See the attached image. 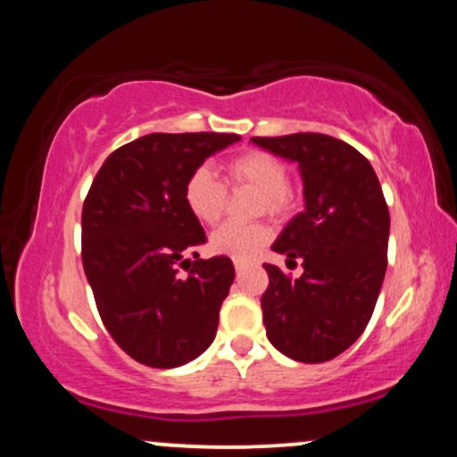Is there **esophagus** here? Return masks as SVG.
Listing matches in <instances>:
<instances>
[{
	"mask_svg": "<svg viewBox=\"0 0 457 457\" xmlns=\"http://www.w3.org/2000/svg\"><path fill=\"white\" fill-rule=\"evenodd\" d=\"M246 266H249V264H246V262H243V260H234V269L238 270V272H243V270L246 269Z\"/></svg>",
	"mask_w": 457,
	"mask_h": 457,
	"instance_id": "obj_1",
	"label": "esophagus"
}]
</instances>
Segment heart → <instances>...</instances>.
Returning <instances> with one entry per match:
<instances>
[{"label":"heart","mask_w":457,"mask_h":457,"mask_svg":"<svg viewBox=\"0 0 457 457\" xmlns=\"http://www.w3.org/2000/svg\"><path fill=\"white\" fill-rule=\"evenodd\" d=\"M225 180L232 188L249 187L260 193L258 212L270 217H287L296 208V188L287 182V165L264 150H246L223 165ZM182 199L193 219L204 225L219 223L228 204V188L208 167H197L188 174ZM272 229L266 223L221 225L211 236L212 253L232 260H251L270 243Z\"/></svg>","instance_id":"1"}]
</instances>
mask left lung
Masks as SVG:
<instances>
[{"instance_id": "obj_1", "label": "left lung", "mask_w": 457, "mask_h": 457, "mask_svg": "<svg viewBox=\"0 0 457 457\" xmlns=\"http://www.w3.org/2000/svg\"><path fill=\"white\" fill-rule=\"evenodd\" d=\"M251 141L298 162L305 193V211L272 245L287 264L301 262L303 275L290 279L264 264L266 337L290 359L324 363L348 350L374 313L386 272L389 208L374 167L342 139L295 133Z\"/></svg>"}]
</instances>
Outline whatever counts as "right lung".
<instances>
[{
    "label": "right lung",
    "instance_id": "1",
    "mask_svg": "<svg viewBox=\"0 0 457 457\" xmlns=\"http://www.w3.org/2000/svg\"><path fill=\"white\" fill-rule=\"evenodd\" d=\"M238 139L234 133H150L112 152L87 191L83 270L104 328L141 365H185L217 335L234 264L225 255L197 258L206 234L182 191L193 170Z\"/></svg>",
    "mask_w": 457,
    "mask_h": 457
}]
</instances>
